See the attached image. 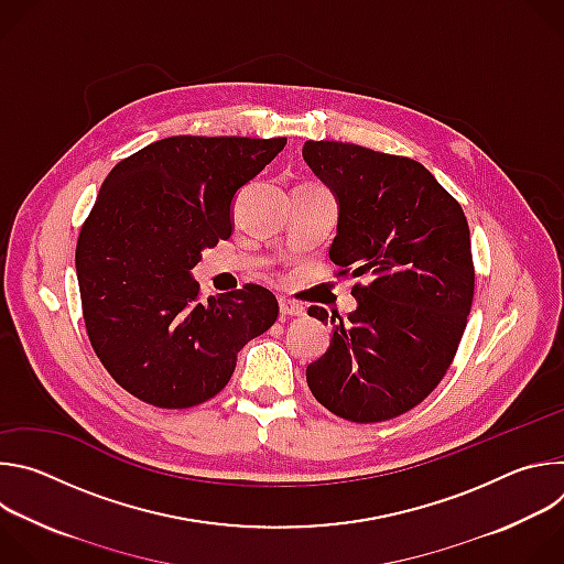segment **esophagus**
<instances>
[{
  "instance_id": "esophagus-1",
  "label": "esophagus",
  "mask_w": 564,
  "mask_h": 564,
  "mask_svg": "<svg viewBox=\"0 0 564 564\" xmlns=\"http://www.w3.org/2000/svg\"><path fill=\"white\" fill-rule=\"evenodd\" d=\"M279 312H281V318H290V316H301L303 314V307L290 299H281L279 301Z\"/></svg>"
}]
</instances>
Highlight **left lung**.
<instances>
[{
	"label": "left lung",
	"mask_w": 564,
	"mask_h": 564,
	"mask_svg": "<svg viewBox=\"0 0 564 564\" xmlns=\"http://www.w3.org/2000/svg\"><path fill=\"white\" fill-rule=\"evenodd\" d=\"M303 160L339 205L330 261L366 276L357 310L330 321L326 355L305 379L330 413L375 424L424 401L446 375L473 303L470 231L459 203L413 158L307 140Z\"/></svg>",
	"instance_id": "1"
}]
</instances>
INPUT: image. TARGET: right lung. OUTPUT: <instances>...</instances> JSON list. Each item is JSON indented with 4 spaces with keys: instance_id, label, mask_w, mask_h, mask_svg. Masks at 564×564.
Returning <instances> with one entry per match:
<instances>
[{
    "instance_id": "right-lung-1",
    "label": "right lung",
    "mask_w": 564,
    "mask_h": 564,
    "mask_svg": "<svg viewBox=\"0 0 564 564\" xmlns=\"http://www.w3.org/2000/svg\"><path fill=\"white\" fill-rule=\"evenodd\" d=\"M288 138L172 135L120 160L79 229L75 270L89 341L109 375L158 409L218 394L236 355L279 316L254 283L198 301L192 268L231 234L236 192Z\"/></svg>"
}]
</instances>
